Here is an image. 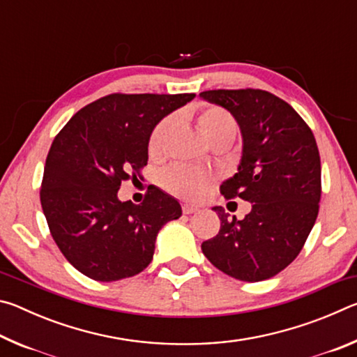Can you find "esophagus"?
<instances>
[{"label": "esophagus", "instance_id": "obj_1", "mask_svg": "<svg viewBox=\"0 0 357 357\" xmlns=\"http://www.w3.org/2000/svg\"><path fill=\"white\" fill-rule=\"evenodd\" d=\"M197 211H198V206H195V204H189V203L183 204L184 214H193V213H197Z\"/></svg>", "mask_w": 357, "mask_h": 357}]
</instances>
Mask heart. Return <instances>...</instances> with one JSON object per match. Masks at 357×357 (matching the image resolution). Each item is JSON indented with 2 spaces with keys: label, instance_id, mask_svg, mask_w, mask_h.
Instances as JSON below:
<instances>
[{
  "label": "heart",
  "instance_id": "1",
  "mask_svg": "<svg viewBox=\"0 0 357 357\" xmlns=\"http://www.w3.org/2000/svg\"><path fill=\"white\" fill-rule=\"evenodd\" d=\"M178 114H170L160 121L155 126L154 130L151 132L149 137V153L151 154H160L164 151L168 137L172 135L178 124ZM198 126L203 135L208 138L209 142H214L217 138H234L238 134V123L234 116L225 108L217 105H208L204 107L198 113ZM211 181V174L198 170V168L189 167L185 164H176L172 165L162 176V183L168 190L174 195L184 197V198H198L202 197L204 190L208 189Z\"/></svg>",
  "mask_w": 357,
  "mask_h": 357
}]
</instances>
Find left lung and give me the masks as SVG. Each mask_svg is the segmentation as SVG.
<instances>
[{
    "label": "left lung",
    "mask_w": 357,
    "mask_h": 357,
    "mask_svg": "<svg viewBox=\"0 0 357 357\" xmlns=\"http://www.w3.org/2000/svg\"><path fill=\"white\" fill-rule=\"evenodd\" d=\"M200 98L233 114L243 134L238 173L222 195L243 198V220L213 208L220 229L202 250L217 269L243 282L279 274L299 255L315 225L321 198V162L313 132L294 108L263 89H213Z\"/></svg>",
    "instance_id": "1"
}]
</instances>
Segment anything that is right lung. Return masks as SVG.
<instances>
[{"label": "right lung", "mask_w": 357, "mask_h": 357, "mask_svg": "<svg viewBox=\"0 0 357 357\" xmlns=\"http://www.w3.org/2000/svg\"><path fill=\"white\" fill-rule=\"evenodd\" d=\"M195 94H108L70 118L45 160L40 204L66 259L89 279L114 282L151 263L155 238L183 211L148 187L143 203L119 202L123 181L142 178L151 132Z\"/></svg>", "instance_id": "obj_1"}]
</instances>
